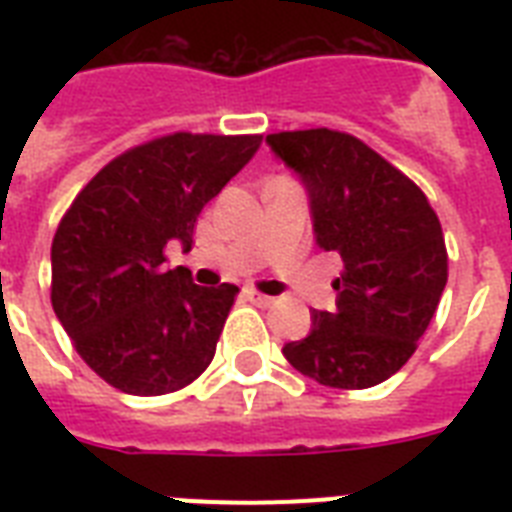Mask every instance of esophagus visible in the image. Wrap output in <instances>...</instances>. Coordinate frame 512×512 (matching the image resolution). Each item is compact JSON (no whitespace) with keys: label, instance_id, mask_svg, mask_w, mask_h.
<instances>
[{"label":"esophagus","instance_id":"34e87169","mask_svg":"<svg viewBox=\"0 0 512 512\" xmlns=\"http://www.w3.org/2000/svg\"><path fill=\"white\" fill-rule=\"evenodd\" d=\"M247 297H249V300H252V303H255V305H263V308H268V305L276 303L273 297L263 295V292H255V289H247Z\"/></svg>","mask_w":512,"mask_h":512}]
</instances>
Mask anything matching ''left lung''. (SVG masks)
<instances>
[{
	"instance_id": "obj_1",
	"label": "left lung",
	"mask_w": 512,
	"mask_h": 512,
	"mask_svg": "<svg viewBox=\"0 0 512 512\" xmlns=\"http://www.w3.org/2000/svg\"><path fill=\"white\" fill-rule=\"evenodd\" d=\"M268 143L311 193L319 249L342 260L337 308L313 311L311 335L284 356L329 388L380 385L412 358L449 279L438 215L420 185L348 132H273Z\"/></svg>"
}]
</instances>
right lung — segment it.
I'll return each instance as SVG.
<instances>
[{
    "label": "right lung",
    "mask_w": 512,
    "mask_h": 512,
    "mask_svg": "<svg viewBox=\"0 0 512 512\" xmlns=\"http://www.w3.org/2000/svg\"><path fill=\"white\" fill-rule=\"evenodd\" d=\"M263 135L172 132L103 167L52 239V311L76 353L130 396L191 385L215 356L239 287H199L164 268L170 241L193 244L209 199L255 156Z\"/></svg>",
    "instance_id": "right-lung-1"
}]
</instances>
